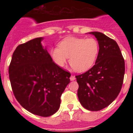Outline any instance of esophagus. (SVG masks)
<instances>
[{"label":"esophagus","mask_w":133,"mask_h":133,"mask_svg":"<svg viewBox=\"0 0 133 133\" xmlns=\"http://www.w3.org/2000/svg\"><path fill=\"white\" fill-rule=\"evenodd\" d=\"M70 81H74V80H75V77L74 75H71L70 77Z\"/></svg>","instance_id":"esophagus-1"}]
</instances>
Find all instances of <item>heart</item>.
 I'll return each instance as SVG.
<instances>
[{
  "instance_id": "heart-1",
  "label": "heart",
  "mask_w": 133,
  "mask_h": 133,
  "mask_svg": "<svg viewBox=\"0 0 133 133\" xmlns=\"http://www.w3.org/2000/svg\"><path fill=\"white\" fill-rule=\"evenodd\" d=\"M99 44L95 38L68 37L50 50V56L55 64L63 67L69 58V64L77 72H85L97 61Z\"/></svg>"
}]
</instances>
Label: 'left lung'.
<instances>
[{
    "label": "left lung",
    "instance_id": "left-lung-1",
    "mask_svg": "<svg viewBox=\"0 0 133 133\" xmlns=\"http://www.w3.org/2000/svg\"><path fill=\"white\" fill-rule=\"evenodd\" d=\"M99 44L95 64L77 75V92L82 106L91 111L107 107L117 98L124 80V60L117 42L99 32H91Z\"/></svg>",
    "mask_w": 133,
    "mask_h": 133
}]
</instances>
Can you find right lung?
<instances>
[{
    "label": "right lung",
    "instance_id": "add662e5",
    "mask_svg": "<svg viewBox=\"0 0 133 133\" xmlns=\"http://www.w3.org/2000/svg\"><path fill=\"white\" fill-rule=\"evenodd\" d=\"M42 37L19 44L9 68L15 98L34 115L49 117L58 110L70 73L56 65L41 44Z\"/></svg>",
    "mask_w": 133,
    "mask_h": 133
}]
</instances>
